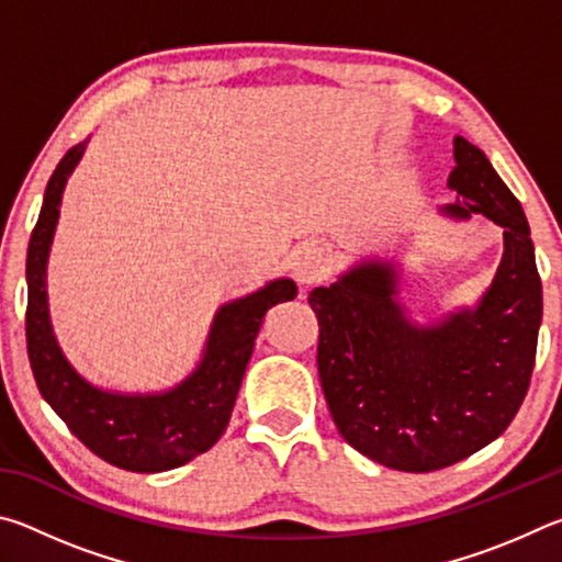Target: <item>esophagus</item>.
<instances>
[{"label":"esophagus","instance_id":"1","mask_svg":"<svg viewBox=\"0 0 562 562\" xmlns=\"http://www.w3.org/2000/svg\"><path fill=\"white\" fill-rule=\"evenodd\" d=\"M327 268H329V255L322 250L319 245H304L292 262V274L294 280L307 288V284L325 278Z\"/></svg>","mask_w":562,"mask_h":562}]
</instances>
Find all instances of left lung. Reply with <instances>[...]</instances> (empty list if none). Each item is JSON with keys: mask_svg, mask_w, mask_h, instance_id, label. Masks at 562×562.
Listing matches in <instances>:
<instances>
[{"mask_svg": "<svg viewBox=\"0 0 562 562\" xmlns=\"http://www.w3.org/2000/svg\"><path fill=\"white\" fill-rule=\"evenodd\" d=\"M449 221L483 215L503 227L486 292L416 322L398 300L402 265L367 255L310 292L319 319L317 367L329 414L349 446L386 469L439 471L508 429L526 398L543 319L530 227L481 148L453 138Z\"/></svg>", "mask_w": 562, "mask_h": 562, "instance_id": "obj_1", "label": "left lung"}]
</instances>
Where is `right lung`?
Wrapping results in <instances>:
<instances>
[{
	"instance_id": "right-lung-1",
	"label": "right lung",
	"mask_w": 562,
	"mask_h": 562,
	"mask_svg": "<svg viewBox=\"0 0 562 562\" xmlns=\"http://www.w3.org/2000/svg\"><path fill=\"white\" fill-rule=\"evenodd\" d=\"M87 140L66 154L46 183L40 221L26 252V351L36 386L87 449L119 469L160 473L213 449L231 422L247 361L265 312L297 297V284L278 278L217 307L193 372L164 392L128 394L91 384L76 372L54 335L46 265L59 223L66 180L79 166Z\"/></svg>"
}]
</instances>
